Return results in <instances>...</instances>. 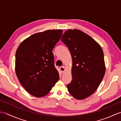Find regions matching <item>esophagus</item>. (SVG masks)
<instances>
[{
  "label": "esophagus",
  "instance_id": "esophagus-1",
  "mask_svg": "<svg viewBox=\"0 0 121 121\" xmlns=\"http://www.w3.org/2000/svg\"><path fill=\"white\" fill-rule=\"evenodd\" d=\"M60 70L61 71V72L63 73L64 72H65V67L64 66H61V67L60 68Z\"/></svg>",
  "mask_w": 121,
  "mask_h": 121
}]
</instances>
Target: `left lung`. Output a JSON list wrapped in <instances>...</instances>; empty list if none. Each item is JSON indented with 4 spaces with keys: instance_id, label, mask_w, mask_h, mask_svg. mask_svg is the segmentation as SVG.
<instances>
[{
    "instance_id": "obj_1",
    "label": "left lung",
    "mask_w": 121,
    "mask_h": 121,
    "mask_svg": "<svg viewBox=\"0 0 121 121\" xmlns=\"http://www.w3.org/2000/svg\"><path fill=\"white\" fill-rule=\"evenodd\" d=\"M61 40L69 48L73 61L68 91L76 99H85L96 91L104 77L103 51L93 38L80 30H67Z\"/></svg>"
}]
</instances>
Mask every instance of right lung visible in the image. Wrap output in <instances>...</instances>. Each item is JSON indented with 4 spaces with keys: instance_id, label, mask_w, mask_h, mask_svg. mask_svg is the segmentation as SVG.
I'll use <instances>...</instances> for the list:
<instances>
[{
    "instance_id": "add662e5",
    "label": "right lung",
    "mask_w": 121,
    "mask_h": 121,
    "mask_svg": "<svg viewBox=\"0 0 121 121\" xmlns=\"http://www.w3.org/2000/svg\"><path fill=\"white\" fill-rule=\"evenodd\" d=\"M62 32L50 30L36 33L23 41L17 49L15 73L22 86L33 96H45L59 80L52 51Z\"/></svg>"
}]
</instances>
